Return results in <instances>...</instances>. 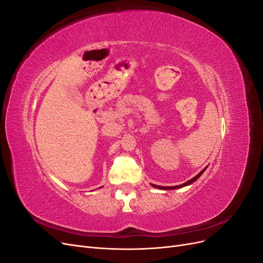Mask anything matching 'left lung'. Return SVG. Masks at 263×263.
Masks as SVG:
<instances>
[{
	"label": "left lung",
	"instance_id": "left-lung-1",
	"mask_svg": "<svg viewBox=\"0 0 263 263\" xmlns=\"http://www.w3.org/2000/svg\"><path fill=\"white\" fill-rule=\"evenodd\" d=\"M206 168H208V166H206ZM206 168H204V169H203L200 173H198L197 176H195L193 179H191V180H189L187 182L183 183V184H180V185H174V186H161V185H155V184H151V185H153V186L156 187V189H160V190H176V189H180V187H184V186H186V185H190V184H192V183H194V182L204 173V171L206 170Z\"/></svg>",
	"mask_w": 263,
	"mask_h": 263
}]
</instances>
